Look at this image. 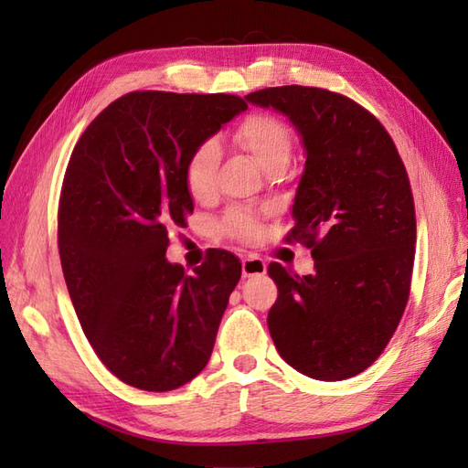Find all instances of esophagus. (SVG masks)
<instances>
[{
  "label": "esophagus",
  "mask_w": 468,
  "mask_h": 468,
  "mask_svg": "<svg viewBox=\"0 0 468 468\" xmlns=\"http://www.w3.org/2000/svg\"><path fill=\"white\" fill-rule=\"evenodd\" d=\"M267 271V263L258 256H248L242 260V275L244 277H260Z\"/></svg>",
  "instance_id": "esophagus-1"
}]
</instances>
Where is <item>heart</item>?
<instances>
[{
  "instance_id": "b5f03b06",
  "label": "heart",
  "mask_w": 468,
  "mask_h": 468,
  "mask_svg": "<svg viewBox=\"0 0 468 468\" xmlns=\"http://www.w3.org/2000/svg\"><path fill=\"white\" fill-rule=\"evenodd\" d=\"M238 146H242L256 164L269 172L277 165H287L291 155V134L277 117L253 112L246 117L234 133ZM220 150L217 143L205 140L197 146L186 164V187L195 201H207L215 195ZM224 232L239 239L258 236V224L246 212H230L224 220Z\"/></svg>"
}]
</instances>
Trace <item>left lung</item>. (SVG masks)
I'll return each instance as SVG.
<instances>
[{
  "instance_id": "obj_1",
  "label": "left lung",
  "mask_w": 468,
  "mask_h": 468,
  "mask_svg": "<svg viewBox=\"0 0 468 468\" xmlns=\"http://www.w3.org/2000/svg\"><path fill=\"white\" fill-rule=\"evenodd\" d=\"M246 101L285 115L306 155L289 238L313 248L314 273L269 263L279 289L269 334L310 378L356 377L387 347L408 303L416 215L406 167L385 126L349 97L282 86Z\"/></svg>"
}]
</instances>
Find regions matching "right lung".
<instances>
[{"instance_id":"1","label":"right lung","mask_w":468,"mask_h":468,"mask_svg":"<svg viewBox=\"0 0 468 468\" xmlns=\"http://www.w3.org/2000/svg\"><path fill=\"white\" fill-rule=\"evenodd\" d=\"M246 109L226 93L133 91L99 112L69 158L58 208L66 287L97 357L134 388H179L210 359L242 263L215 250L187 275L165 250L193 212L191 152Z\"/></svg>"}]
</instances>
